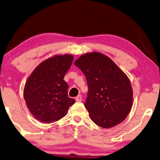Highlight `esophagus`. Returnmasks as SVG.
<instances>
[{"label":"esophagus","instance_id":"34e87169","mask_svg":"<svg viewBox=\"0 0 160 160\" xmlns=\"http://www.w3.org/2000/svg\"><path fill=\"white\" fill-rule=\"evenodd\" d=\"M75 100H76V101H78V102H81V101H82V96H81V95H78V96L75 98Z\"/></svg>","mask_w":160,"mask_h":160}]
</instances>
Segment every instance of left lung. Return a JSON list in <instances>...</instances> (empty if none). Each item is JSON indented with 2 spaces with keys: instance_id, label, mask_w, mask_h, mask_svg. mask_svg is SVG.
<instances>
[{
  "instance_id": "obj_1",
  "label": "left lung",
  "mask_w": 160,
  "mask_h": 160,
  "mask_svg": "<svg viewBox=\"0 0 160 160\" xmlns=\"http://www.w3.org/2000/svg\"><path fill=\"white\" fill-rule=\"evenodd\" d=\"M75 65L86 78L88 92L84 105L92 121L103 128L122 122L133 103L132 88L126 74L100 52L83 54Z\"/></svg>"
}]
</instances>
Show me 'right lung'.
I'll return each mask as SVG.
<instances>
[{
    "instance_id": "1",
    "label": "right lung",
    "mask_w": 160,
    "mask_h": 160,
    "mask_svg": "<svg viewBox=\"0 0 160 160\" xmlns=\"http://www.w3.org/2000/svg\"><path fill=\"white\" fill-rule=\"evenodd\" d=\"M71 54L56 55L39 64L25 84L23 96L27 108L38 121L49 123L67 114L75 99L68 97L66 72L72 65Z\"/></svg>"
}]
</instances>
